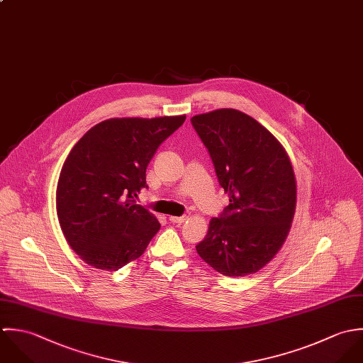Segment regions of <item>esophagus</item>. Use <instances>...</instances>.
Masks as SVG:
<instances>
[{"label": "esophagus", "instance_id": "34e87169", "mask_svg": "<svg viewBox=\"0 0 363 363\" xmlns=\"http://www.w3.org/2000/svg\"><path fill=\"white\" fill-rule=\"evenodd\" d=\"M186 218H188L186 216H169V221H171V223H178V224H181V223H184Z\"/></svg>", "mask_w": 363, "mask_h": 363}]
</instances>
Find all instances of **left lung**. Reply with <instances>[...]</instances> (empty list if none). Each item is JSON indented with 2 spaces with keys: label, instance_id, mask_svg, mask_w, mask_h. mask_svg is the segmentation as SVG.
<instances>
[{
  "label": "left lung",
  "instance_id": "obj_1",
  "mask_svg": "<svg viewBox=\"0 0 363 363\" xmlns=\"http://www.w3.org/2000/svg\"><path fill=\"white\" fill-rule=\"evenodd\" d=\"M228 206L209 221L199 257L224 277L258 272L279 252L296 211V177L281 142L247 113L221 108L195 115Z\"/></svg>",
  "mask_w": 363,
  "mask_h": 363
}]
</instances>
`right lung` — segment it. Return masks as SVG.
I'll list each match as a JSON object with an SVG mask.
<instances>
[{
    "instance_id": "right-lung-1",
    "label": "right lung",
    "mask_w": 363,
    "mask_h": 363,
    "mask_svg": "<svg viewBox=\"0 0 363 363\" xmlns=\"http://www.w3.org/2000/svg\"><path fill=\"white\" fill-rule=\"evenodd\" d=\"M186 116L112 118L91 128L69 152L56 211L69 245L89 267L118 271L138 259L161 224L135 198L160 145Z\"/></svg>"
}]
</instances>
